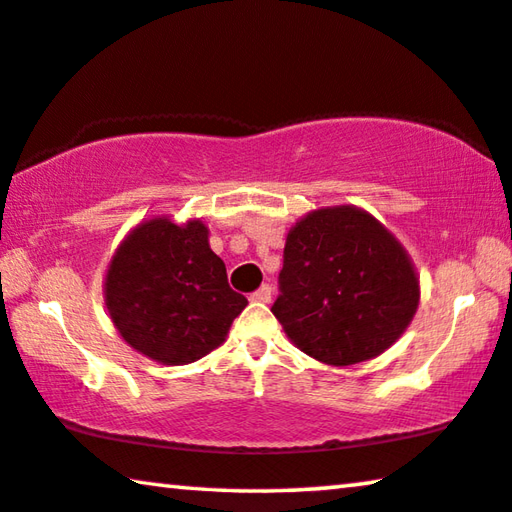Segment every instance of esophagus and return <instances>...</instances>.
I'll return each instance as SVG.
<instances>
[{"label":"esophagus","instance_id":"esophagus-1","mask_svg":"<svg viewBox=\"0 0 512 512\" xmlns=\"http://www.w3.org/2000/svg\"><path fill=\"white\" fill-rule=\"evenodd\" d=\"M250 301L269 303L271 301V285H262L259 289H255V292L250 294Z\"/></svg>","mask_w":512,"mask_h":512}]
</instances>
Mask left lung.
<instances>
[{
    "instance_id": "8db88e82",
    "label": "left lung",
    "mask_w": 512,
    "mask_h": 512,
    "mask_svg": "<svg viewBox=\"0 0 512 512\" xmlns=\"http://www.w3.org/2000/svg\"><path fill=\"white\" fill-rule=\"evenodd\" d=\"M271 312L296 347L329 365L386 352L418 308V278L395 236L356 207L319 209L287 234Z\"/></svg>"
}]
</instances>
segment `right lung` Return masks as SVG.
I'll return each instance as SVG.
<instances>
[{"instance_id": "obj_1", "label": "right lung", "mask_w": 512, "mask_h": 512, "mask_svg": "<svg viewBox=\"0 0 512 512\" xmlns=\"http://www.w3.org/2000/svg\"><path fill=\"white\" fill-rule=\"evenodd\" d=\"M105 305L137 352L165 365H186L225 340L248 299L230 287L200 220L174 225L154 218L137 225L112 257Z\"/></svg>"}]
</instances>
